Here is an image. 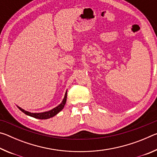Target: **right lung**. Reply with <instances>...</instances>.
Instances as JSON below:
<instances>
[{
  "label": "right lung",
  "mask_w": 157,
  "mask_h": 157,
  "mask_svg": "<svg viewBox=\"0 0 157 157\" xmlns=\"http://www.w3.org/2000/svg\"><path fill=\"white\" fill-rule=\"evenodd\" d=\"M66 98H67V91L66 92L64 98H63L62 102H61L59 105L57 106L56 107H55L54 109H51V110L48 111H44V112L31 113V112H29V111L23 109L22 108L18 107V106H17V107L19 109L22 111V112L26 114V115L31 116V117H33V118L41 119V120H43V119H48V118H52V117L55 116V115H57L58 113L60 112V111L63 109V107H64V105L66 102Z\"/></svg>",
  "instance_id": "right-lung-1"
}]
</instances>
